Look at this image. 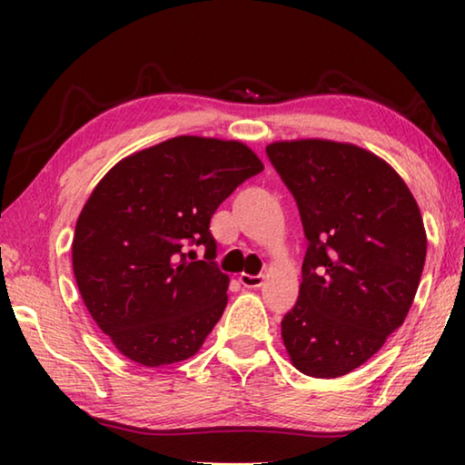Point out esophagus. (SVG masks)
<instances>
[{"mask_svg": "<svg viewBox=\"0 0 465 465\" xmlns=\"http://www.w3.org/2000/svg\"><path fill=\"white\" fill-rule=\"evenodd\" d=\"M262 281H264L262 274H246V272H242V274H240V282H242L243 287H248V289H256V287H261V285H262Z\"/></svg>", "mask_w": 465, "mask_h": 465, "instance_id": "obj_1", "label": "esophagus"}]
</instances>
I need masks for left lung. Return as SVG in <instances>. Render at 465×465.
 <instances>
[{"label":"left lung","instance_id":"1","mask_svg":"<svg viewBox=\"0 0 465 465\" xmlns=\"http://www.w3.org/2000/svg\"><path fill=\"white\" fill-rule=\"evenodd\" d=\"M266 155L293 194L308 238L297 303L281 322L293 365L346 375L402 326L427 233L412 193L380 157L324 139L279 141Z\"/></svg>","mask_w":465,"mask_h":465}]
</instances>
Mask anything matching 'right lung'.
<instances>
[{
  "label": "right lung",
  "mask_w": 465,
  "mask_h": 465,
  "mask_svg": "<svg viewBox=\"0 0 465 465\" xmlns=\"http://www.w3.org/2000/svg\"><path fill=\"white\" fill-rule=\"evenodd\" d=\"M262 162L240 141L183 135L108 172L84 204L74 274L90 316L145 367L193 357L227 305L209 223ZM193 245L205 248L195 261Z\"/></svg>",
  "instance_id": "obj_1"
}]
</instances>
